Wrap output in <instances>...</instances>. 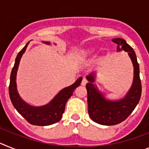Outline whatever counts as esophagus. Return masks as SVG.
Returning <instances> with one entry per match:
<instances>
[{
    "label": "esophagus",
    "mask_w": 149,
    "mask_h": 149,
    "mask_svg": "<svg viewBox=\"0 0 149 149\" xmlns=\"http://www.w3.org/2000/svg\"><path fill=\"white\" fill-rule=\"evenodd\" d=\"M87 82H88V80L86 79V78L83 77V79H82V82H81L82 85H86V84H87Z\"/></svg>",
    "instance_id": "obj_1"
}]
</instances>
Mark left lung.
<instances>
[{"mask_svg": "<svg viewBox=\"0 0 149 149\" xmlns=\"http://www.w3.org/2000/svg\"><path fill=\"white\" fill-rule=\"evenodd\" d=\"M112 40L118 45V52L124 50L128 53L134 66V80L125 97L118 100H109L93 84L95 74L92 73L86 76L89 82L86 84L89 116L94 122L107 126L118 125L125 121L136 107L142 94L139 67L135 52L124 39L115 38Z\"/></svg>", "mask_w": 149, "mask_h": 149, "instance_id": "1", "label": "left lung"}]
</instances>
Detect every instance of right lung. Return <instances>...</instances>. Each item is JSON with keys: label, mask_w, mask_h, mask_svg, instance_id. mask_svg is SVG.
Instances as JSON below:
<instances>
[{"label": "right lung", "mask_w": 149, "mask_h": 149, "mask_svg": "<svg viewBox=\"0 0 149 149\" xmlns=\"http://www.w3.org/2000/svg\"><path fill=\"white\" fill-rule=\"evenodd\" d=\"M43 42L49 45L50 44L49 42L43 41ZM28 43L29 42H28L22 49L19 52L15 58V64L10 75L9 94L13 107L21 116L27 120L28 122L33 125L47 126L60 121L62 115L64 112L67 100L73 95L75 88L80 85L82 77H79L70 86L62 89L46 105L42 107H33L25 103L18 93L16 87V74L21 58L26 50Z\"/></svg>", "instance_id": "1"}]
</instances>
